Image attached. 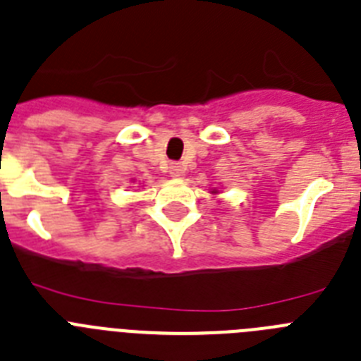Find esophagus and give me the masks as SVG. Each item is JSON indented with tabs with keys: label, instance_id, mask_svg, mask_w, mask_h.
I'll return each instance as SVG.
<instances>
[{
	"label": "esophagus",
	"instance_id": "1",
	"mask_svg": "<svg viewBox=\"0 0 361 361\" xmlns=\"http://www.w3.org/2000/svg\"><path fill=\"white\" fill-rule=\"evenodd\" d=\"M184 173H186V169H184V166L180 162H171L169 164V175L173 178H183Z\"/></svg>",
	"mask_w": 361,
	"mask_h": 361
}]
</instances>
